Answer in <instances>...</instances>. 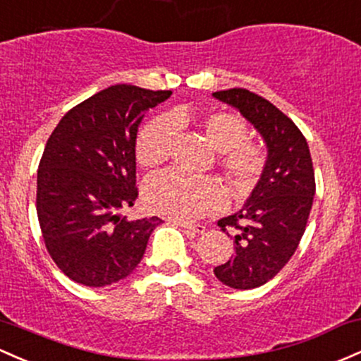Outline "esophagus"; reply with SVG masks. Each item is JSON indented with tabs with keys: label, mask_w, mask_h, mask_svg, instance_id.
I'll return each mask as SVG.
<instances>
[{
	"label": "esophagus",
	"mask_w": 361,
	"mask_h": 361,
	"mask_svg": "<svg viewBox=\"0 0 361 361\" xmlns=\"http://www.w3.org/2000/svg\"><path fill=\"white\" fill-rule=\"evenodd\" d=\"M176 226H181V228L188 229V231L192 233H197V235H200V233H205V226L202 224H190V223H185V221H173Z\"/></svg>",
	"instance_id": "1"
}]
</instances>
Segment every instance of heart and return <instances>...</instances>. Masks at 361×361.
Returning <instances> with one entry per match:
<instances>
[{"mask_svg":"<svg viewBox=\"0 0 361 361\" xmlns=\"http://www.w3.org/2000/svg\"><path fill=\"white\" fill-rule=\"evenodd\" d=\"M193 121L192 111L178 109L171 116L149 121L137 138V159L144 168H156L171 157L180 128ZM200 128L209 144L221 152L219 164L240 192H248L265 168L262 147L248 142V128L236 114L209 113ZM224 192L212 178H197L180 171L154 174L144 187L145 205L152 212L173 219L188 221L214 211Z\"/></svg>","mask_w":361,"mask_h":361,"instance_id":"1","label":"heart"}]
</instances>
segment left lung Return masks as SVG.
<instances>
[{"mask_svg":"<svg viewBox=\"0 0 361 361\" xmlns=\"http://www.w3.org/2000/svg\"><path fill=\"white\" fill-rule=\"evenodd\" d=\"M212 96L238 109L267 147L265 168L243 207L217 221L235 240V253L214 274L229 288L253 290L271 281L298 248L314 204V164L298 126L267 99L247 89Z\"/></svg>","mask_w":361,"mask_h":361,"instance_id":"1","label":"left lung"}]
</instances>
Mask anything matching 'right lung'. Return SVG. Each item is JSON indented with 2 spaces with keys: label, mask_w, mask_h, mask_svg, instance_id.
Listing matches in <instances>:
<instances>
[{
  "label": "right lung",
  "mask_w": 361,
  "mask_h": 361,
  "mask_svg": "<svg viewBox=\"0 0 361 361\" xmlns=\"http://www.w3.org/2000/svg\"><path fill=\"white\" fill-rule=\"evenodd\" d=\"M171 90L111 85L70 109L39 162L37 217L51 259L65 276L101 288L133 272L162 221H126L135 187L138 125Z\"/></svg>",
  "instance_id": "right-lung-1"
}]
</instances>
